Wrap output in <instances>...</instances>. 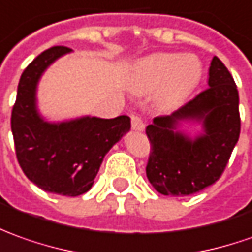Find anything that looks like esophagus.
Returning a JSON list of instances; mask_svg holds the SVG:
<instances>
[{
	"instance_id": "obj_1",
	"label": "esophagus",
	"mask_w": 252,
	"mask_h": 252,
	"mask_svg": "<svg viewBox=\"0 0 252 252\" xmlns=\"http://www.w3.org/2000/svg\"><path fill=\"white\" fill-rule=\"evenodd\" d=\"M131 126H132L133 131H143L145 129V123L138 116H132L131 117Z\"/></svg>"
}]
</instances>
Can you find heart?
Here are the masks:
<instances>
[{
	"label": "heart",
	"instance_id": "1",
	"mask_svg": "<svg viewBox=\"0 0 252 252\" xmlns=\"http://www.w3.org/2000/svg\"><path fill=\"white\" fill-rule=\"evenodd\" d=\"M203 66L196 55L158 52L136 62L128 87L136 96L156 92V104L162 110L184 103L197 88Z\"/></svg>",
	"mask_w": 252,
	"mask_h": 252
}]
</instances>
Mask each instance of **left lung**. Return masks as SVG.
<instances>
[{"label": "left lung", "mask_w": 252, "mask_h": 252, "mask_svg": "<svg viewBox=\"0 0 252 252\" xmlns=\"http://www.w3.org/2000/svg\"><path fill=\"white\" fill-rule=\"evenodd\" d=\"M208 87L146 128L152 145L146 175L164 196H189L215 184L239 140V92L217 56L210 64ZM184 124L200 125L202 131L191 137L182 129Z\"/></svg>", "instance_id": "1"}]
</instances>
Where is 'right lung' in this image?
Masks as SVG:
<instances>
[{"label": "right lung", "mask_w": 252, "mask_h": 252, "mask_svg": "<svg viewBox=\"0 0 252 252\" xmlns=\"http://www.w3.org/2000/svg\"><path fill=\"white\" fill-rule=\"evenodd\" d=\"M73 49L52 47L26 67L18 85L11 128L16 157L26 176L40 189L62 196L88 191L107 152L131 129V119L83 116L48 121L38 109L42 74Z\"/></svg>", "instance_id": "1"}]
</instances>
